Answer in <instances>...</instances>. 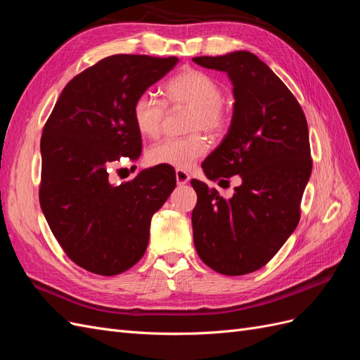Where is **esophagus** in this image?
<instances>
[{
    "label": "esophagus",
    "instance_id": "obj_1",
    "mask_svg": "<svg viewBox=\"0 0 360 360\" xmlns=\"http://www.w3.org/2000/svg\"><path fill=\"white\" fill-rule=\"evenodd\" d=\"M176 180L179 184H186L191 180V176L183 169H176Z\"/></svg>",
    "mask_w": 360,
    "mask_h": 360
}]
</instances>
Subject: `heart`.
I'll return each instance as SVG.
<instances>
[{"mask_svg": "<svg viewBox=\"0 0 360 360\" xmlns=\"http://www.w3.org/2000/svg\"><path fill=\"white\" fill-rule=\"evenodd\" d=\"M168 105L191 108L188 129H202L217 134L228 122V110L222 101V86L212 75L198 69H184L174 75L162 86ZM165 103L150 93L139 94L132 105V120L138 132L146 138L160 134ZM209 150V143L201 134L183 138H165L147 151L151 165L189 169Z\"/></svg>", "mask_w": 360, "mask_h": 360, "instance_id": "obj_1", "label": "heart"}]
</instances>
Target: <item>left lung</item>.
Returning a JSON list of instances; mask_svg holds the SVG:
<instances>
[{"instance_id": "8db88e82", "label": "left lung", "mask_w": 360, "mask_h": 360, "mask_svg": "<svg viewBox=\"0 0 360 360\" xmlns=\"http://www.w3.org/2000/svg\"><path fill=\"white\" fill-rule=\"evenodd\" d=\"M193 63L233 82L234 110L222 143L202 162L207 179L240 176L230 200L192 180L195 249L217 274L240 276L266 266L296 230L311 177L308 123L299 102L266 63L248 51Z\"/></svg>"}]
</instances>
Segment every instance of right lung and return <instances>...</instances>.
<instances>
[{"instance_id":"right-lung-1","label":"right lung","mask_w":360,"mask_h":360,"mask_svg":"<svg viewBox=\"0 0 360 360\" xmlns=\"http://www.w3.org/2000/svg\"><path fill=\"white\" fill-rule=\"evenodd\" d=\"M177 63V57H106L64 86L43 127L41 212L64 252L91 274H123L143 258L151 216L176 188L169 167L143 169L118 186L108 169L120 158L139 159L143 141L132 105Z\"/></svg>"}]
</instances>
